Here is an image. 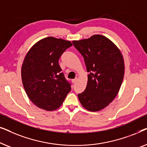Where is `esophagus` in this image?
<instances>
[{"mask_svg":"<svg viewBox=\"0 0 147 147\" xmlns=\"http://www.w3.org/2000/svg\"><path fill=\"white\" fill-rule=\"evenodd\" d=\"M78 81V79L77 78H75V79H74V80H72V82H73L74 84H75V83H76V82Z\"/></svg>","mask_w":147,"mask_h":147,"instance_id":"1","label":"esophagus"}]
</instances>
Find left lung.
Returning <instances> with one entry per match:
<instances>
[{
	"label": "left lung",
	"mask_w": 147,
	"mask_h": 147,
	"mask_svg": "<svg viewBox=\"0 0 147 147\" xmlns=\"http://www.w3.org/2000/svg\"><path fill=\"white\" fill-rule=\"evenodd\" d=\"M72 43L84 57L89 72L86 90L78 98L86 110L99 111L109 105L119 92L124 74L123 57L117 46L101 35Z\"/></svg>",
	"instance_id": "obj_1"
}]
</instances>
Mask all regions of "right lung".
Listing matches in <instances>:
<instances>
[{"label":"right lung","mask_w":147,"mask_h":147,"mask_svg":"<svg viewBox=\"0 0 147 147\" xmlns=\"http://www.w3.org/2000/svg\"><path fill=\"white\" fill-rule=\"evenodd\" d=\"M72 43L53 37L37 42L26 54L21 78L26 94L41 109L52 111L61 106L71 84L61 71L59 59Z\"/></svg>","instance_id":"obj_1"}]
</instances>
